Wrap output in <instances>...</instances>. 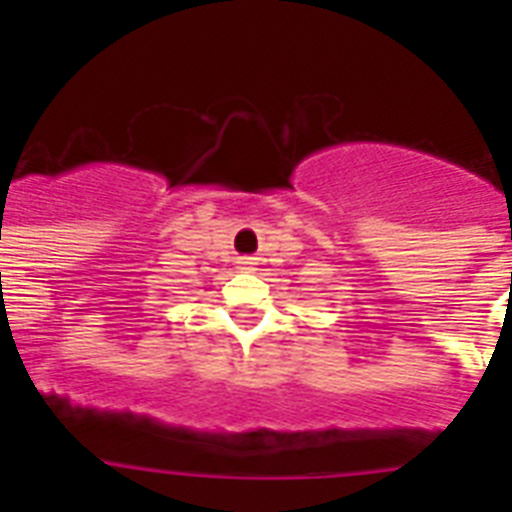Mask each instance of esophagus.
<instances>
[{"label":"esophagus","instance_id":"obj_1","mask_svg":"<svg viewBox=\"0 0 512 512\" xmlns=\"http://www.w3.org/2000/svg\"><path fill=\"white\" fill-rule=\"evenodd\" d=\"M255 268V257H239V271H252Z\"/></svg>","mask_w":512,"mask_h":512}]
</instances>
